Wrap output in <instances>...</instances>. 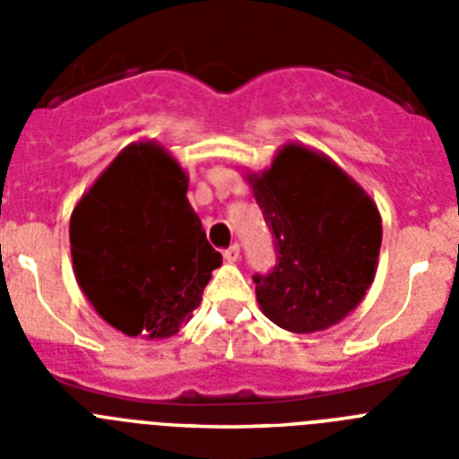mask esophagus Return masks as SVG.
<instances>
[{
  "label": "esophagus",
  "mask_w": 459,
  "mask_h": 459,
  "mask_svg": "<svg viewBox=\"0 0 459 459\" xmlns=\"http://www.w3.org/2000/svg\"><path fill=\"white\" fill-rule=\"evenodd\" d=\"M222 257H225V262L234 264V262H238V259H241V248H238L237 243H234V246H230V248L222 253Z\"/></svg>",
  "instance_id": "34e87169"
}]
</instances>
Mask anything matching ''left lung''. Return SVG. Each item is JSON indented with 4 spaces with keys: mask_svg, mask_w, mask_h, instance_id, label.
<instances>
[{
    "mask_svg": "<svg viewBox=\"0 0 459 459\" xmlns=\"http://www.w3.org/2000/svg\"><path fill=\"white\" fill-rule=\"evenodd\" d=\"M246 179L275 238L273 271L253 275L262 312L291 333L338 324L375 280L381 218L370 195L303 144Z\"/></svg>",
    "mask_w": 459,
    "mask_h": 459,
    "instance_id": "1",
    "label": "left lung"
}]
</instances>
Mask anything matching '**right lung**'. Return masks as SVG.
<instances>
[{
    "mask_svg": "<svg viewBox=\"0 0 459 459\" xmlns=\"http://www.w3.org/2000/svg\"><path fill=\"white\" fill-rule=\"evenodd\" d=\"M188 177L153 142L128 144L71 216L73 271L100 317L126 335L169 338L222 264L186 197Z\"/></svg>",
    "mask_w": 459,
    "mask_h": 459,
    "instance_id": "right-lung-1",
    "label": "right lung"
}]
</instances>
